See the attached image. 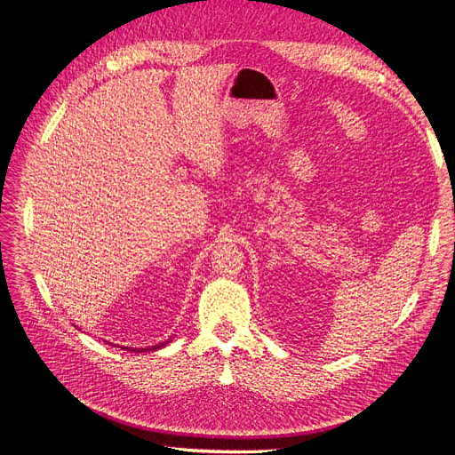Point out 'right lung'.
<instances>
[{
  "instance_id": "add662e5",
  "label": "right lung",
  "mask_w": 455,
  "mask_h": 455,
  "mask_svg": "<svg viewBox=\"0 0 455 455\" xmlns=\"http://www.w3.org/2000/svg\"><path fill=\"white\" fill-rule=\"evenodd\" d=\"M164 345H165V343H160V345H156V347H153V348H160V347H164ZM127 350H131V348H127ZM132 350H136V348H132ZM140 350H148V348H140ZM140 350H138V352H140Z\"/></svg>"
}]
</instances>
